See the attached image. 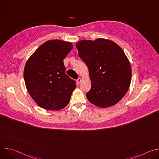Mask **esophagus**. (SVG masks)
<instances>
[{
	"instance_id": "1",
	"label": "esophagus",
	"mask_w": 159,
	"mask_h": 159,
	"mask_svg": "<svg viewBox=\"0 0 159 159\" xmlns=\"http://www.w3.org/2000/svg\"><path fill=\"white\" fill-rule=\"evenodd\" d=\"M82 81V79H80V78H79L78 79H77V80H76V82H77V84H79L80 83V82Z\"/></svg>"
}]
</instances>
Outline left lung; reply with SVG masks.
I'll use <instances>...</instances> for the list:
<instances>
[{"mask_svg":"<svg viewBox=\"0 0 159 159\" xmlns=\"http://www.w3.org/2000/svg\"><path fill=\"white\" fill-rule=\"evenodd\" d=\"M76 48L91 80L87 99L101 107L118 103L127 93L131 77L130 63L123 50L115 42L103 38L81 40Z\"/></svg>","mask_w":159,"mask_h":159,"instance_id":"1","label":"left lung"}]
</instances>
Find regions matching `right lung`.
Instances as JSON below:
<instances>
[{"label":"right lung","mask_w":159,"mask_h":159,"mask_svg":"<svg viewBox=\"0 0 159 159\" xmlns=\"http://www.w3.org/2000/svg\"><path fill=\"white\" fill-rule=\"evenodd\" d=\"M73 48L72 43L47 41L32 54L24 70L28 91L43 109L57 111L69 103L75 81L65 73L63 60Z\"/></svg>","instance_id":"add662e5"}]
</instances>
